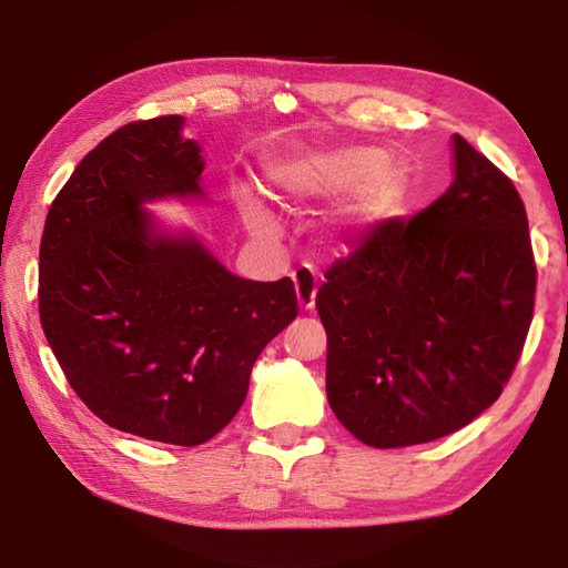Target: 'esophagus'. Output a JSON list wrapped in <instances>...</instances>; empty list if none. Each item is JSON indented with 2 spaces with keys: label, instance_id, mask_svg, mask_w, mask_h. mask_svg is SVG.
Segmentation results:
<instances>
[{
  "label": "esophagus",
  "instance_id": "1",
  "mask_svg": "<svg viewBox=\"0 0 568 568\" xmlns=\"http://www.w3.org/2000/svg\"><path fill=\"white\" fill-rule=\"evenodd\" d=\"M293 281H295V293H297V303H301L303 311H313L315 307V293H317V273L313 267H297L293 271Z\"/></svg>",
  "mask_w": 568,
  "mask_h": 568
}]
</instances>
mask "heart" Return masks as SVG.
I'll list each match as a JSON object with an SVG mask.
<instances>
[{"label":"heart","mask_w":568,"mask_h":568,"mask_svg":"<svg viewBox=\"0 0 568 568\" xmlns=\"http://www.w3.org/2000/svg\"><path fill=\"white\" fill-rule=\"evenodd\" d=\"M267 183L277 201L287 209H303L311 201L327 199L357 185L329 219L333 239H347V235L373 229L399 211L407 193V171L399 163L383 159V151L353 146L315 151L275 163L267 169ZM245 205L257 215L255 201L248 199Z\"/></svg>","instance_id":"heart-1"}]
</instances>
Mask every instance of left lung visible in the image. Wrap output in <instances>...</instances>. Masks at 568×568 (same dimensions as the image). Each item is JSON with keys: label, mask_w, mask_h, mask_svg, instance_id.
<instances>
[{"label": "left lung", "mask_w": 568, "mask_h": 568, "mask_svg": "<svg viewBox=\"0 0 568 568\" xmlns=\"http://www.w3.org/2000/svg\"><path fill=\"white\" fill-rule=\"evenodd\" d=\"M536 263L511 179L455 133V183L327 267V402L377 449L447 437L499 399L534 317Z\"/></svg>", "instance_id": "8db88e82"}]
</instances>
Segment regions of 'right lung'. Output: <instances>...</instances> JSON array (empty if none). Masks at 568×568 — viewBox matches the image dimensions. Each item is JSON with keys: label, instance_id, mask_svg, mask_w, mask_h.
I'll use <instances>...</instances> for the list:
<instances>
[{"label": "right lung", "instance_id": "1", "mask_svg": "<svg viewBox=\"0 0 568 568\" xmlns=\"http://www.w3.org/2000/svg\"><path fill=\"white\" fill-rule=\"evenodd\" d=\"M181 116L131 121L57 193L39 248V320L79 399L109 427L195 447L229 425L251 369L297 317L291 277L243 281L143 201L201 193Z\"/></svg>", "mask_w": 568, "mask_h": 568}]
</instances>
